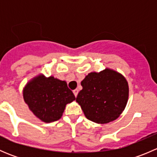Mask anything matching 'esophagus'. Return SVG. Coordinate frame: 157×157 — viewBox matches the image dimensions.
Returning <instances> with one entry per match:
<instances>
[{"label":"esophagus","mask_w":157,"mask_h":157,"mask_svg":"<svg viewBox=\"0 0 157 157\" xmlns=\"http://www.w3.org/2000/svg\"><path fill=\"white\" fill-rule=\"evenodd\" d=\"M73 93H74V96H75V97H77V94H78V90H77V89H76V90H73Z\"/></svg>","instance_id":"34e87169"}]
</instances>
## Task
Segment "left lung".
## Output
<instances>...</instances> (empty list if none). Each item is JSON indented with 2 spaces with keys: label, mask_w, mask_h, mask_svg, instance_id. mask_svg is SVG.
Here are the masks:
<instances>
[{
  "label": "left lung",
  "mask_w": 157,
  "mask_h": 157,
  "mask_svg": "<svg viewBox=\"0 0 157 157\" xmlns=\"http://www.w3.org/2000/svg\"><path fill=\"white\" fill-rule=\"evenodd\" d=\"M81 86L76 101L90 121L109 123L118 118L125 108L129 89L126 79L119 73L108 68L90 73Z\"/></svg>",
  "instance_id": "8db88e82"
}]
</instances>
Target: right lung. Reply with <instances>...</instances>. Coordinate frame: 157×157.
Returning a JSON list of instances; mask_svg holds the SVG:
<instances>
[{
  "label": "right lung",
  "instance_id": "1",
  "mask_svg": "<svg viewBox=\"0 0 157 157\" xmlns=\"http://www.w3.org/2000/svg\"><path fill=\"white\" fill-rule=\"evenodd\" d=\"M23 99L37 118L48 123L61 118L66 105L75 96L65 81L39 75L25 86Z\"/></svg>",
  "mask_w": 157,
  "mask_h": 157
}]
</instances>
